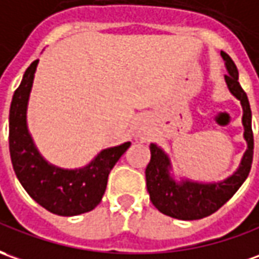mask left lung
<instances>
[{"label": "left lung", "mask_w": 259, "mask_h": 259, "mask_svg": "<svg viewBox=\"0 0 259 259\" xmlns=\"http://www.w3.org/2000/svg\"><path fill=\"white\" fill-rule=\"evenodd\" d=\"M227 73L224 76L230 93L240 100L242 106V125L244 140L247 141V151L241 163L227 179L217 183L182 181L176 182L170 175V159L163 149L156 144H151V160L145 169L147 189L151 201L160 213L179 220H199L213 214L224 203H227L247 179L254 155V135L251 128V108L248 97L238 83V70L226 52L222 51Z\"/></svg>", "instance_id": "obj_1"}]
</instances>
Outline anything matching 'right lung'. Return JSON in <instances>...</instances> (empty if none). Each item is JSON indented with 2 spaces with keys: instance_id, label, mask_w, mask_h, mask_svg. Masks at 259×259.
<instances>
[{
  "instance_id": "right-lung-1",
  "label": "right lung",
  "mask_w": 259,
  "mask_h": 259,
  "mask_svg": "<svg viewBox=\"0 0 259 259\" xmlns=\"http://www.w3.org/2000/svg\"><path fill=\"white\" fill-rule=\"evenodd\" d=\"M39 60L26 69L11 101L10 153L18 181L37 204L58 215L87 213L99 204L106 192L108 175L131 142L107 148L80 169L53 166L33 144L26 125V108Z\"/></svg>"
}]
</instances>
